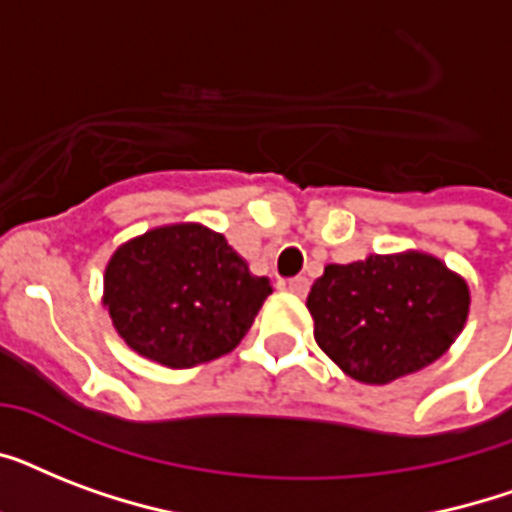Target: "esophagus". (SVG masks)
<instances>
[{
  "label": "esophagus",
  "instance_id": "esophagus-1",
  "mask_svg": "<svg viewBox=\"0 0 512 512\" xmlns=\"http://www.w3.org/2000/svg\"><path fill=\"white\" fill-rule=\"evenodd\" d=\"M308 279H281L279 281V289L281 292H289V295H297V297H305L308 295Z\"/></svg>",
  "mask_w": 512,
  "mask_h": 512
}]
</instances>
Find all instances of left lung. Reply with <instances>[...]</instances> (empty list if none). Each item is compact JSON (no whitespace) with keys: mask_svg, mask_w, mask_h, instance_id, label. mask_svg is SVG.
Returning <instances> with one entry per match:
<instances>
[{"mask_svg":"<svg viewBox=\"0 0 512 512\" xmlns=\"http://www.w3.org/2000/svg\"><path fill=\"white\" fill-rule=\"evenodd\" d=\"M305 305L342 372L385 385L444 356L468 321L470 289L438 257L409 249L327 265Z\"/></svg>","mask_w":512,"mask_h":512,"instance_id":"left-lung-1","label":"left lung"}]
</instances>
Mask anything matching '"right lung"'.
Listing matches in <instances>:
<instances>
[{
  "mask_svg": "<svg viewBox=\"0 0 512 512\" xmlns=\"http://www.w3.org/2000/svg\"><path fill=\"white\" fill-rule=\"evenodd\" d=\"M271 292V281L252 276L223 233L199 223L135 236L103 276V305L119 337L170 369L231 353Z\"/></svg>",
  "mask_w": 512,
  "mask_h": 512,
  "instance_id": "1",
  "label": "right lung"
}]
</instances>
